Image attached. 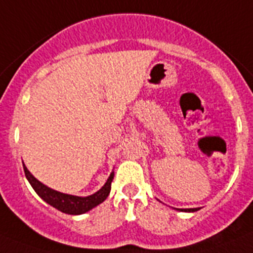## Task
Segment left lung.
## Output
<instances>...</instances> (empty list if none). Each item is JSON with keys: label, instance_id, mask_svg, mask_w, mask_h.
I'll return each instance as SVG.
<instances>
[{"label": "left lung", "instance_id": "obj_1", "mask_svg": "<svg viewBox=\"0 0 253 253\" xmlns=\"http://www.w3.org/2000/svg\"><path fill=\"white\" fill-rule=\"evenodd\" d=\"M182 210V209H181ZM185 211H196V210H199V208H194V209H184Z\"/></svg>", "mask_w": 253, "mask_h": 253}]
</instances>
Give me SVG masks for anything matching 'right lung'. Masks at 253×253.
Listing matches in <instances>:
<instances>
[{"label":"right lung","instance_id":"add662e5","mask_svg":"<svg viewBox=\"0 0 253 253\" xmlns=\"http://www.w3.org/2000/svg\"><path fill=\"white\" fill-rule=\"evenodd\" d=\"M22 166H24V172H25L26 178H28L31 186H33V189L35 190V193L43 199L44 202L48 203L49 205L60 210L62 213L71 214V215H78V214L86 213V211L91 210L92 208L97 207L102 202H105V199L110 194L111 182H113L114 178V172H111L109 178H107L106 184L97 193H95L93 195L86 196V198H81V196H73L68 195V194L58 193L55 190L49 189L48 186L42 184L40 181H38L34 176L31 175L29 169L25 167V165H22Z\"/></svg>","mask_w":253,"mask_h":253}]
</instances>
